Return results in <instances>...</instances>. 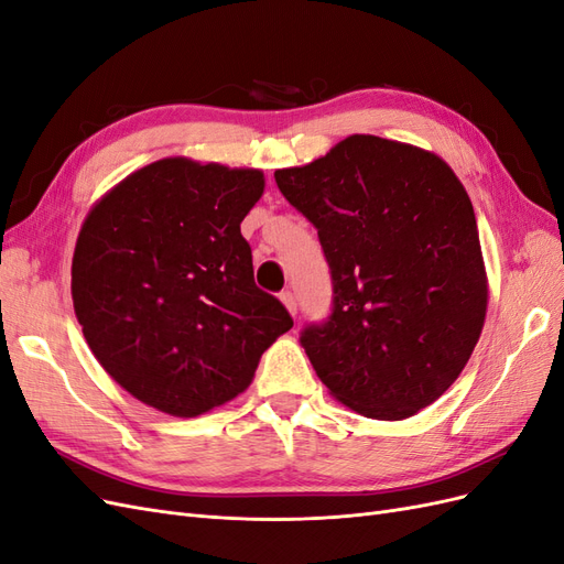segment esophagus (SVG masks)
<instances>
[{
	"instance_id": "34e87169",
	"label": "esophagus",
	"mask_w": 564,
	"mask_h": 564,
	"mask_svg": "<svg viewBox=\"0 0 564 564\" xmlns=\"http://www.w3.org/2000/svg\"><path fill=\"white\" fill-rule=\"evenodd\" d=\"M280 299H282V303L286 305V311L292 313V315H296V311H299V308H296V299H294V294H292V292H282V294H280Z\"/></svg>"
}]
</instances>
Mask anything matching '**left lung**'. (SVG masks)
Listing matches in <instances>:
<instances>
[{"label":"left lung","instance_id":"left-lung-1","mask_svg":"<svg viewBox=\"0 0 564 564\" xmlns=\"http://www.w3.org/2000/svg\"><path fill=\"white\" fill-rule=\"evenodd\" d=\"M275 181L332 272L329 317L301 332L319 381L367 419L414 416L482 334L487 275L466 187L433 152L367 133Z\"/></svg>","mask_w":564,"mask_h":564}]
</instances>
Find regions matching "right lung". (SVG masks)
Wrapping results in <instances>:
<instances>
[{
  "instance_id": "right-lung-1",
  "label": "right lung",
  "mask_w": 564,
  "mask_h": 564,
  "mask_svg": "<svg viewBox=\"0 0 564 564\" xmlns=\"http://www.w3.org/2000/svg\"><path fill=\"white\" fill-rule=\"evenodd\" d=\"M259 169L152 162L84 218L73 303L91 352L135 400L199 416L247 390L261 355L294 327L253 282L240 232L263 195Z\"/></svg>"
}]
</instances>
